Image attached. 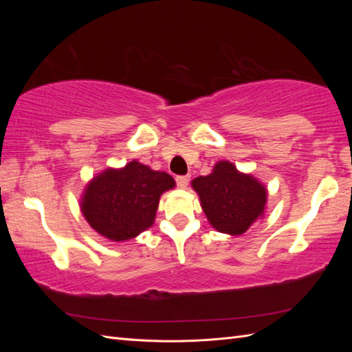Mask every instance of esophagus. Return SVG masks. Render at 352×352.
Returning a JSON list of instances; mask_svg holds the SVG:
<instances>
[{"label": "esophagus", "mask_w": 352, "mask_h": 352, "mask_svg": "<svg viewBox=\"0 0 352 352\" xmlns=\"http://www.w3.org/2000/svg\"><path fill=\"white\" fill-rule=\"evenodd\" d=\"M189 176H177L176 177V185H177V188H186L188 186V184H189Z\"/></svg>", "instance_id": "34e87169"}]
</instances>
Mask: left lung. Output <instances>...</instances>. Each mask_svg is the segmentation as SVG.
I'll use <instances>...</instances> for the list:
<instances>
[{
	"mask_svg": "<svg viewBox=\"0 0 352 352\" xmlns=\"http://www.w3.org/2000/svg\"><path fill=\"white\" fill-rule=\"evenodd\" d=\"M210 225L221 233L242 235L263 217L267 189L230 162H219L207 176L192 180Z\"/></svg>",
	"mask_w": 352,
	"mask_h": 352,
	"instance_id": "obj_1",
	"label": "left lung"
}]
</instances>
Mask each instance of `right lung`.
<instances>
[{"label": "right lung", "instance_id": "1", "mask_svg": "<svg viewBox=\"0 0 352 352\" xmlns=\"http://www.w3.org/2000/svg\"><path fill=\"white\" fill-rule=\"evenodd\" d=\"M175 179L140 162L107 168L83 190L80 210L89 226L105 239L123 242L151 228L160 197L175 188Z\"/></svg>", "mask_w": 352, "mask_h": 352}]
</instances>
